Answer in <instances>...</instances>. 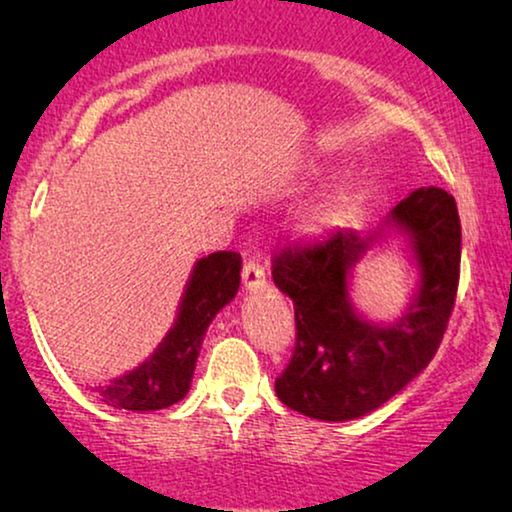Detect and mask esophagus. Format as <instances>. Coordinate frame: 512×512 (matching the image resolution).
Returning a JSON list of instances; mask_svg holds the SVG:
<instances>
[{"label":"esophagus","mask_w":512,"mask_h":512,"mask_svg":"<svg viewBox=\"0 0 512 512\" xmlns=\"http://www.w3.org/2000/svg\"><path fill=\"white\" fill-rule=\"evenodd\" d=\"M242 284H244V289H249V291L263 289V286H265V268L261 265V261H256V258H249V261H244Z\"/></svg>","instance_id":"obj_1"}]
</instances>
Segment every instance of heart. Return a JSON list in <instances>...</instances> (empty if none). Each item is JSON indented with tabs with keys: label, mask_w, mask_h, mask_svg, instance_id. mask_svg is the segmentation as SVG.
<instances>
[{
	"label": "heart",
	"mask_w": 512,
	"mask_h": 512,
	"mask_svg": "<svg viewBox=\"0 0 512 512\" xmlns=\"http://www.w3.org/2000/svg\"><path fill=\"white\" fill-rule=\"evenodd\" d=\"M333 216H335L333 207L331 205H324V207L314 209L312 214H307V219L303 221V228L307 230V233H312V235H321L328 226H331Z\"/></svg>",
	"instance_id": "heart-1"
}]
</instances>
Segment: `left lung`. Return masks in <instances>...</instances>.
Returning a JSON list of instances; mask_svg holds the SVG:
<instances>
[{
  "label": "left lung",
  "instance_id": "left-lung-1",
  "mask_svg": "<svg viewBox=\"0 0 512 512\" xmlns=\"http://www.w3.org/2000/svg\"><path fill=\"white\" fill-rule=\"evenodd\" d=\"M410 235L422 286L396 324L363 321L347 300L349 268L370 240L335 230L272 256V279L296 310V347L275 380L279 401L324 422L363 417L398 394L436 356L459 289L461 223L443 188H417L391 212Z\"/></svg>",
  "mask_w": 512,
  "mask_h": 512
}]
</instances>
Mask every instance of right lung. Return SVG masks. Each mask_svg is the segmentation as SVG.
Wrapping results in <instances>:
<instances>
[{
  "mask_svg": "<svg viewBox=\"0 0 512 512\" xmlns=\"http://www.w3.org/2000/svg\"><path fill=\"white\" fill-rule=\"evenodd\" d=\"M242 256L237 251H214L200 258L181 300L179 317L160 347L132 373L118 377L100 396L118 410H163L179 403L191 387L195 361L209 321L240 289Z\"/></svg>",
  "mask_w": 512,
  "mask_h": 512,
  "instance_id": "add662e5",
  "label": "right lung"
}]
</instances>
